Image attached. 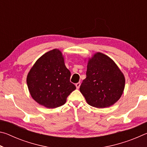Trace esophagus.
<instances>
[{
  "instance_id": "esophagus-1",
  "label": "esophagus",
  "mask_w": 147,
  "mask_h": 147,
  "mask_svg": "<svg viewBox=\"0 0 147 147\" xmlns=\"http://www.w3.org/2000/svg\"><path fill=\"white\" fill-rule=\"evenodd\" d=\"M76 89H79L80 86V82H78V83H76Z\"/></svg>"
}]
</instances>
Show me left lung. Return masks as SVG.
Wrapping results in <instances>:
<instances>
[{"label":"left lung","mask_w":147,"mask_h":147,"mask_svg":"<svg viewBox=\"0 0 147 147\" xmlns=\"http://www.w3.org/2000/svg\"><path fill=\"white\" fill-rule=\"evenodd\" d=\"M124 86V74L115 62L105 54L96 53L88 59L86 78L80 91L89 105L104 108L119 100Z\"/></svg>","instance_id":"8db88e82"}]
</instances>
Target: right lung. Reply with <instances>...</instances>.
<instances>
[{
	"instance_id": "1",
	"label": "right lung",
	"mask_w": 147,
	"mask_h": 147,
	"mask_svg": "<svg viewBox=\"0 0 147 147\" xmlns=\"http://www.w3.org/2000/svg\"><path fill=\"white\" fill-rule=\"evenodd\" d=\"M70 77L61 52L53 49L36 61L27 75L26 82L35 101L47 108H56L63 105L76 89Z\"/></svg>"
}]
</instances>
